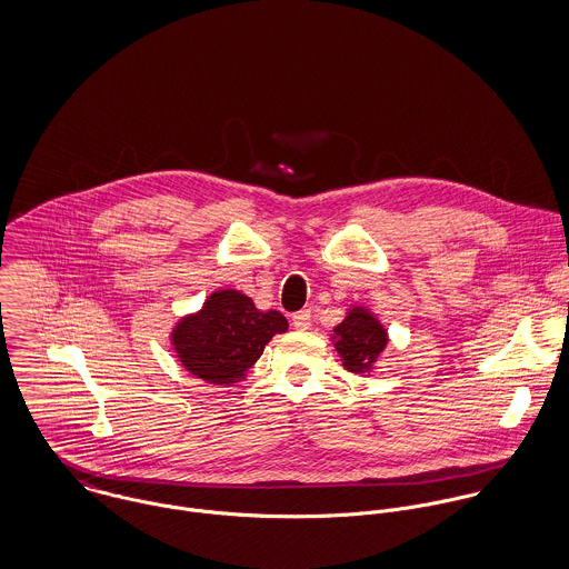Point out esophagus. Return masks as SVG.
<instances>
[{"label":"esophagus","instance_id":"1","mask_svg":"<svg viewBox=\"0 0 569 569\" xmlns=\"http://www.w3.org/2000/svg\"><path fill=\"white\" fill-rule=\"evenodd\" d=\"M291 325L296 326L298 330H307V328L311 326V311H309V309L298 311V313L293 316V322H291Z\"/></svg>","mask_w":569,"mask_h":569}]
</instances>
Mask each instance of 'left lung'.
Segmentation results:
<instances>
[{"instance_id":"obj_1","label":"left lung","mask_w":569,"mask_h":569,"mask_svg":"<svg viewBox=\"0 0 569 569\" xmlns=\"http://www.w3.org/2000/svg\"><path fill=\"white\" fill-rule=\"evenodd\" d=\"M335 348L348 372H366L386 348V328L370 313L355 309L335 328Z\"/></svg>"}]
</instances>
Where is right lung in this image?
<instances>
[{"instance_id": "right-lung-1", "label": "right lung", "mask_w": 569, "mask_h": 569, "mask_svg": "<svg viewBox=\"0 0 569 569\" xmlns=\"http://www.w3.org/2000/svg\"><path fill=\"white\" fill-rule=\"evenodd\" d=\"M287 328L282 313H262L243 293L226 289L212 293L197 316L177 325L172 346L190 375L230 386L243 379L267 341Z\"/></svg>"}]
</instances>
